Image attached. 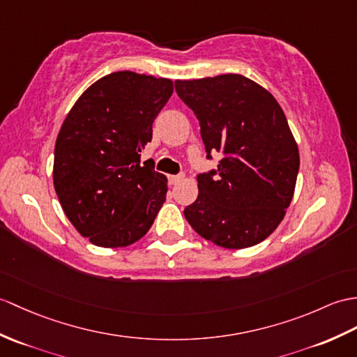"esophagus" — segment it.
<instances>
[{"mask_svg":"<svg viewBox=\"0 0 357 357\" xmlns=\"http://www.w3.org/2000/svg\"><path fill=\"white\" fill-rule=\"evenodd\" d=\"M182 179H184V175H172V176H169V184L176 185L178 182H181Z\"/></svg>","mask_w":357,"mask_h":357,"instance_id":"obj_1","label":"esophagus"}]
</instances>
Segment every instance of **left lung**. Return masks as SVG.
<instances>
[{
  "label": "left lung",
  "instance_id": "1",
  "mask_svg": "<svg viewBox=\"0 0 357 357\" xmlns=\"http://www.w3.org/2000/svg\"><path fill=\"white\" fill-rule=\"evenodd\" d=\"M176 93L201 124L205 151L223 158L197 176V199L184 210L196 233L227 250L263 242L291 205L300 152L281 106L242 74L176 80Z\"/></svg>",
  "mask_w": 357,
  "mask_h": 357
}]
</instances>
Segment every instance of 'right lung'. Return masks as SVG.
I'll use <instances>...</instances> for the list:
<instances>
[{
	"label": "right lung",
	"instance_id": "obj_1",
	"mask_svg": "<svg viewBox=\"0 0 357 357\" xmlns=\"http://www.w3.org/2000/svg\"><path fill=\"white\" fill-rule=\"evenodd\" d=\"M172 94L170 79L117 71L94 82L66 114L53 184L65 216L93 245L138 242L161 210L167 178L139 165V152Z\"/></svg>",
	"mask_w": 357,
	"mask_h": 357
}]
</instances>
